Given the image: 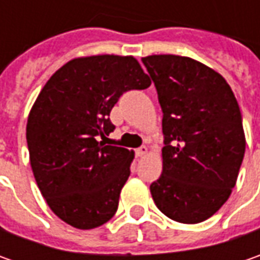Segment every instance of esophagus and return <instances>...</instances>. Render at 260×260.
Masks as SVG:
<instances>
[{"label": "esophagus", "instance_id": "34e87169", "mask_svg": "<svg viewBox=\"0 0 260 260\" xmlns=\"http://www.w3.org/2000/svg\"><path fill=\"white\" fill-rule=\"evenodd\" d=\"M146 153H147V147L146 146H140L139 149H136V156H139V157L146 155Z\"/></svg>", "mask_w": 260, "mask_h": 260}]
</instances>
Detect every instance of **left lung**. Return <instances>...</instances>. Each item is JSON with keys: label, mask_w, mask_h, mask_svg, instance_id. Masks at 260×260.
Segmentation results:
<instances>
[{"label": "left lung", "mask_w": 260, "mask_h": 260, "mask_svg": "<svg viewBox=\"0 0 260 260\" xmlns=\"http://www.w3.org/2000/svg\"><path fill=\"white\" fill-rule=\"evenodd\" d=\"M164 113V169L152 182L156 207L184 224L220 210L235 188L245 156L240 108L220 74L194 59H142Z\"/></svg>", "instance_id": "obj_1"}]
</instances>
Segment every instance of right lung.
I'll return each mask as SVG.
<instances>
[{"label": "right lung", "instance_id": "add662e5", "mask_svg": "<svg viewBox=\"0 0 260 260\" xmlns=\"http://www.w3.org/2000/svg\"><path fill=\"white\" fill-rule=\"evenodd\" d=\"M150 86L133 56L101 55L68 62L46 82L27 121L36 182L60 220L81 230L107 223L118 208L133 152L105 145L110 113L121 95Z\"/></svg>", "mask_w": 260, "mask_h": 260}]
</instances>
